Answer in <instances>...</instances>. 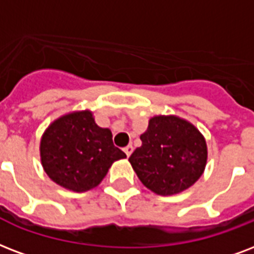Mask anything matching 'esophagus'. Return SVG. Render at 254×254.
I'll return each mask as SVG.
<instances>
[{"mask_svg":"<svg viewBox=\"0 0 254 254\" xmlns=\"http://www.w3.org/2000/svg\"><path fill=\"white\" fill-rule=\"evenodd\" d=\"M124 152H125V154H127V157H129L131 153H133V146H131V145H127V146H125V148H124Z\"/></svg>","mask_w":254,"mask_h":254,"instance_id":"1","label":"esophagus"}]
</instances>
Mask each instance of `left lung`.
Wrapping results in <instances>:
<instances>
[{
	"label": "left lung",
	"instance_id": "obj_1",
	"mask_svg": "<svg viewBox=\"0 0 254 254\" xmlns=\"http://www.w3.org/2000/svg\"><path fill=\"white\" fill-rule=\"evenodd\" d=\"M142 145L129 157L137 177L160 196L190 188L204 173L208 148L193 124L176 116H156L141 134Z\"/></svg>",
	"mask_w": 254,
	"mask_h": 254
}]
</instances>
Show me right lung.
Here are the masks:
<instances>
[{
  "instance_id": "right-lung-1",
  "label": "right lung",
  "mask_w": 254,
  "mask_h": 254,
  "mask_svg": "<svg viewBox=\"0 0 254 254\" xmlns=\"http://www.w3.org/2000/svg\"><path fill=\"white\" fill-rule=\"evenodd\" d=\"M40 154L50 179L78 193L96 188L114 161L127 157L114 146L112 131L98 127L89 110L65 114L50 124Z\"/></svg>"
}]
</instances>
